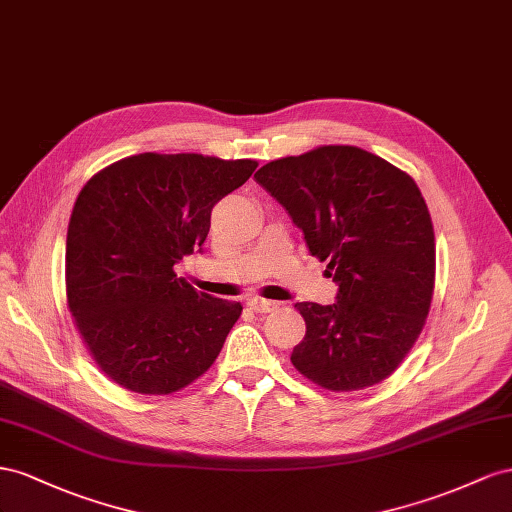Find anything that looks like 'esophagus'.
Segmentation results:
<instances>
[{"label":"esophagus","mask_w":512,"mask_h":512,"mask_svg":"<svg viewBox=\"0 0 512 512\" xmlns=\"http://www.w3.org/2000/svg\"><path fill=\"white\" fill-rule=\"evenodd\" d=\"M246 306L251 311H255V313H270V311L276 309V302L264 300V298H259V296H251V298H246Z\"/></svg>","instance_id":"1"}]
</instances>
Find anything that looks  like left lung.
Here are the masks:
<instances>
[{
	"instance_id": "1",
	"label": "left lung",
	"mask_w": 512,
	"mask_h": 512,
	"mask_svg": "<svg viewBox=\"0 0 512 512\" xmlns=\"http://www.w3.org/2000/svg\"><path fill=\"white\" fill-rule=\"evenodd\" d=\"M255 180L339 285L334 304H296L306 334L294 367L337 392L379 384L416 343L433 296L435 236L416 182L354 145L272 160Z\"/></svg>"
}]
</instances>
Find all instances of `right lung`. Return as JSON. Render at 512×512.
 <instances>
[{
	"label": "right lung",
	"mask_w": 512,
	"mask_h": 512,
	"mask_svg": "<svg viewBox=\"0 0 512 512\" xmlns=\"http://www.w3.org/2000/svg\"><path fill=\"white\" fill-rule=\"evenodd\" d=\"M255 169V160L145 152L81 188L66 238L68 309L115 384L169 394L212 367L242 304L197 291L173 268L203 251L212 208Z\"/></svg>",
	"instance_id": "obj_1"
}]
</instances>
